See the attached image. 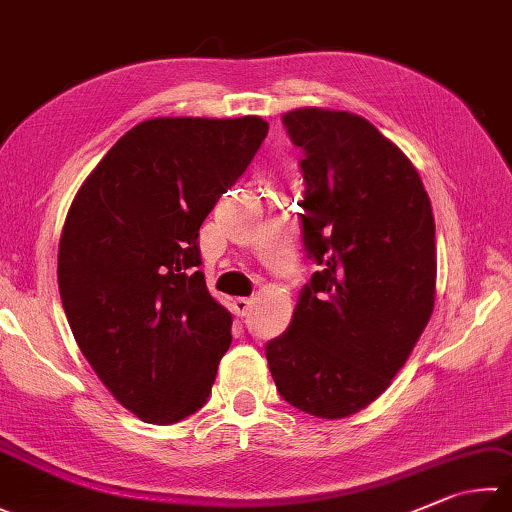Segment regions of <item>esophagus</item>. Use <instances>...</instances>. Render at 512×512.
<instances>
[{"label": "esophagus", "instance_id": "obj_1", "mask_svg": "<svg viewBox=\"0 0 512 512\" xmlns=\"http://www.w3.org/2000/svg\"><path fill=\"white\" fill-rule=\"evenodd\" d=\"M231 307H234V312L238 316H245L249 310H252V301H249V298H245V296H238V298H234Z\"/></svg>", "mask_w": 512, "mask_h": 512}]
</instances>
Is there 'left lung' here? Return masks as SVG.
I'll return each instance as SVG.
<instances>
[{"instance_id": "left-lung-1", "label": "left lung", "mask_w": 512, "mask_h": 512, "mask_svg": "<svg viewBox=\"0 0 512 512\" xmlns=\"http://www.w3.org/2000/svg\"><path fill=\"white\" fill-rule=\"evenodd\" d=\"M283 122L303 149V240L321 272L265 354L289 406L345 419L388 390L435 310V218L410 158L361 115L301 106Z\"/></svg>"}]
</instances>
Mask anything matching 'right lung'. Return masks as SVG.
I'll list each match as a JSON object with an SVG mask.
<instances>
[{
    "mask_svg": "<svg viewBox=\"0 0 512 512\" xmlns=\"http://www.w3.org/2000/svg\"><path fill=\"white\" fill-rule=\"evenodd\" d=\"M258 115L151 118L106 151L66 214L57 285L115 401L169 426L205 406L231 314L198 272V229L267 136Z\"/></svg>",
    "mask_w": 512,
    "mask_h": 512,
    "instance_id": "right-lung-1",
    "label": "right lung"
}]
</instances>
